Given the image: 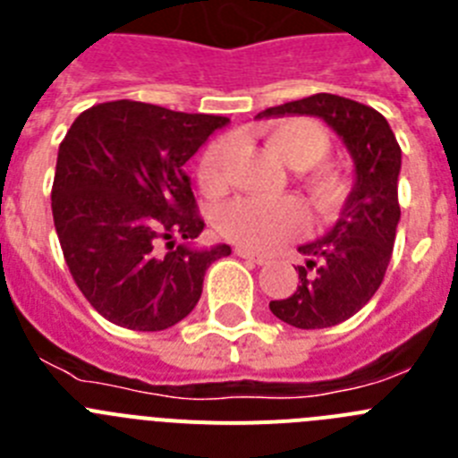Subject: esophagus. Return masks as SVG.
<instances>
[{
	"mask_svg": "<svg viewBox=\"0 0 458 458\" xmlns=\"http://www.w3.org/2000/svg\"><path fill=\"white\" fill-rule=\"evenodd\" d=\"M236 254L242 259H248V261H252V264H257V266L268 264V257H264V254H259V252H252V250H248V248H236Z\"/></svg>",
	"mask_w": 458,
	"mask_h": 458,
	"instance_id": "obj_1",
	"label": "esophagus"
}]
</instances>
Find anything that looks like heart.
Instances as JSON below:
<instances>
[{
  "instance_id": "b5f03b06",
  "label": "heart",
  "mask_w": 458,
  "mask_h": 458,
  "mask_svg": "<svg viewBox=\"0 0 458 458\" xmlns=\"http://www.w3.org/2000/svg\"><path fill=\"white\" fill-rule=\"evenodd\" d=\"M268 144L282 160L295 169H310L323 163L330 153V137L321 125L307 119H289L266 131ZM236 144L229 137L213 141L204 151L197 169V181L206 194H222L229 185V167ZM310 192L318 208H333L342 197L337 174L318 169L310 181ZM217 232L242 248L270 250L279 242L305 232L307 213L298 199H259L241 197L217 210Z\"/></svg>"
}]
</instances>
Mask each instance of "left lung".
Wrapping results in <instances>:
<instances>
[{
  "label": "left lung",
  "instance_id": "8db88e82",
  "mask_svg": "<svg viewBox=\"0 0 458 458\" xmlns=\"http://www.w3.org/2000/svg\"><path fill=\"white\" fill-rule=\"evenodd\" d=\"M307 114L326 121L349 148L355 183L342 216L326 236L305 242V266H298V289L284 301H270L279 321L302 330H318L358 314L386 277L394 248L399 208L402 148L386 116L335 93L277 105L259 112L264 116Z\"/></svg>",
  "mask_w": 458,
  "mask_h": 458
}]
</instances>
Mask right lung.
<instances>
[{
	"instance_id": "1",
	"label": "right lung",
	"mask_w": 458,
	"mask_h": 458,
	"mask_svg": "<svg viewBox=\"0 0 458 458\" xmlns=\"http://www.w3.org/2000/svg\"><path fill=\"white\" fill-rule=\"evenodd\" d=\"M226 123L137 100L93 105L72 121L56 156L52 217L68 270L100 317L141 333L176 326L199 302L208 266L232 254L190 245L204 220L185 174Z\"/></svg>"
}]
</instances>
